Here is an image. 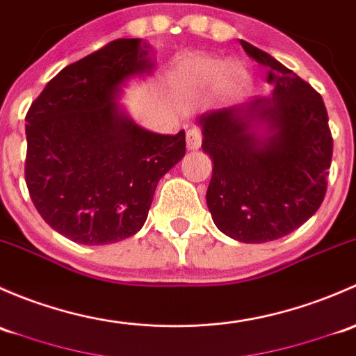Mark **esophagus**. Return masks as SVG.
<instances>
[{
    "instance_id": "obj_1",
    "label": "esophagus",
    "mask_w": 356,
    "mask_h": 356,
    "mask_svg": "<svg viewBox=\"0 0 356 356\" xmlns=\"http://www.w3.org/2000/svg\"><path fill=\"white\" fill-rule=\"evenodd\" d=\"M200 144H202L200 130L199 128H190V130L186 131V147H188V151H197V149L200 147Z\"/></svg>"
}]
</instances>
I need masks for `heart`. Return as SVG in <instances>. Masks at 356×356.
I'll return each instance as SVG.
<instances>
[{
    "label": "heart",
    "mask_w": 356,
    "mask_h": 356,
    "mask_svg": "<svg viewBox=\"0 0 356 356\" xmlns=\"http://www.w3.org/2000/svg\"><path fill=\"white\" fill-rule=\"evenodd\" d=\"M173 76L179 86L186 89L211 86L218 80L219 89L228 97L240 96L250 83V73L243 65L200 53L186 54L178 60Z\"/></svg>",
    "instance_id": "heart-1"
}]
</instances>
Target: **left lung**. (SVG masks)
Wrapping results in <instances>:
<instances>
[{
	"instance_id": "left-lung-1",
	"label": "left lung",
	"mask_w": 356,
	"mask_h": 356,
	"mask_svg": "<svg viewBox=\"0 0 356 356\" xmlns=\"http://www.w3.org/2000/svg\"><path fill=\"white\" fill-rule=\"evenodd\" d=\"M266 68L273 96L197 118L212 159L205 200L219 232L266 243L295 232L321 207L332 138L322 97L270 54L240 41Z\"/></svg>"
}]
</instances>
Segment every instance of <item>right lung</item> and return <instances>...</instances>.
Listing matches in <instances>:
<instances>
[{
  "mask_svg": "<svg viewBox=\"0 0 356 356\" xmlns=\"http://www.w3.org/2000/svg\"><path fill=\"white\" fill-rule=\"evenodd\" d=\"M154 68L151 44L118 39L65 67L29 109V193L44 221L75 243L140 232L157 183L185 156V131L147 130L120 102Z\"/></svg>",
  "mask_w": 356,
  "mask_h": 356,
  "instance_id": "right-lung-1",
  "label": "right lung"
}]
</instances>
